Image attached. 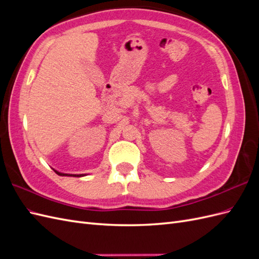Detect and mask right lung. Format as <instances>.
Returning <instances> with one entry per match:
<instances>
[{
	"mask_svg": "<svg viewBox=\"0 0 259 259\" xmlns=\"http://www.w3.org/2000/svg\"><path fill=\"white\" fill-rule=\"evenodd\" d=\"M55 173L60 175V176H74V177H81V176H84V175H70V174H62V173H59V171L55 170Z\"/></svg>",
	"mask_w": 259,
	"mask_h": 259,
	"instance_id": "add662e5",
	"label": "right lung"
}]
</instances>
